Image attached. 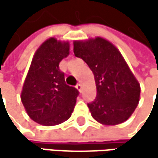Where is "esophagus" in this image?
Returning a JSON list of instances; mask_svg holds the SVG:
<instances>
[{"label":"esophagus","instance_id":"1","mask_svg":"<svg viewBox=\"0 0 158 158\" xmlns=\"http://www.w3.org/2000/svg\"><path fill=\"white\" fill-rule=\"evenodd\" d=\"M76 88L77 89V91L78 92H81V90H82V85L81 84V83H78L77 86H76Z\"/></svg>","mask_w":158,"mask_h":158}]
</instances>
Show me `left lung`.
Listing matches in <instances>:
<instances>
[{"instance_id": "1", "label": "left lung", "mask_w": 158, "mask_h": 158, "mask_svg": "<svg viewBox=\"0 0 158 158\" xmlns=\"http://www.w3.org/2000/svg\"><path fill=\"white\" fill-rule=\"evenodd\" d=\"M73 50L94 74L97 98L88 103L93 118L103 125L126 121L140 99V84L119 50L101 37L74 40Z\"/></svg>"}]
</instances>
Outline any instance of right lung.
<instances>
[{
  "label": "right lung",
  "mask_w": 158,
  "mask_h": 158,
  "mask_svg": "<svg viewBox=\"0 0 158 158\" xmlns=\"http://www.w3.org/2000/svg\"><path fill=\"white\" fill-rule=\"evenodd\" d=\"M69 49V41L49 38L37 49L30 64L21 99L29 118L40 125L60 124L74 111L78 91L65 83L59 68Z\"/></svg>",
  "instance_id": "add662e5"
}]
</instances>
